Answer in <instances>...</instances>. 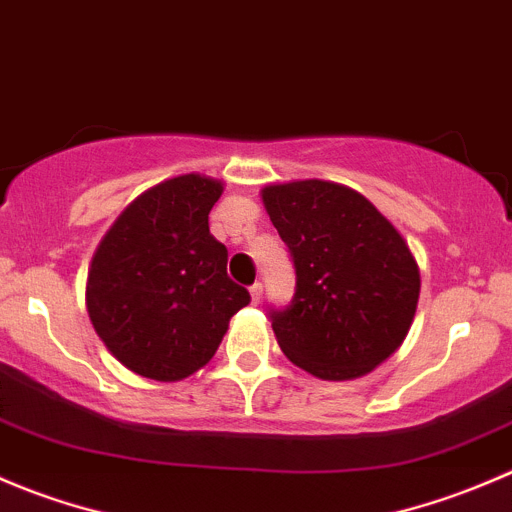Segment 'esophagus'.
<instances>
[{
	"label": "esophagus",
	"instance_id": "34e87169",
	"mask_svg": "<svg viewBox=\"0 0 512 512\" xmlns=\"http://www.w3.org/2000/svg\"><path fill=\"white\" fill-rule=\"evenodd\" d=\"M250 297H252V305H260V300H262V285H260V282H255V285L250 287Z\"/></svg>",
	"mask_w": 512,
	"mask_h": 512
}]
</instances>
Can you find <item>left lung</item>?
<instances>
[{
	"mask_svg": "<svg viewBox=\"0 0 512 512\" xmlns=\"http://www.w3.org/2000/svg\"><path fill=\"white\" fill-rule=\"evenodd\" d=\"M295 262V297L272 312L287 360L320 380H355L388 360L413 325L420 270L393 222L365 195L327 180L262 187Z\"/></svg>",
	"mask_w": 512,
	"mask_h": 512,
	"instance_id": "8db88e82",
	"label": "left lung"
}]
</instances>
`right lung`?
Here are the masks:
<instances>
[{
	"label": "right lung",
	"instance_id": "add662e5",
	"mask_svg": "<svg viewBox=\"0 0 512 512\" xmlns=\"http://www.w3.org/2000/svg\"><path fill=\"white\" fill-rule=\"evenodd\" d=\"M222 180L172 177L124 207L87 275L94 332L127 370L157 382L212 360L250 292L227 277V247L210 235Z\"/></svg>",
	"mask_w": 512,
	"mask_h": 512
}]
</instances>
